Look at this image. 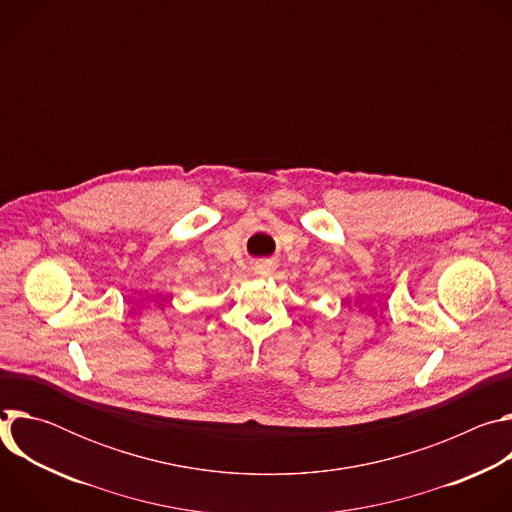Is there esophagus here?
<instances>
[{"instance_id":"1","label":"esophagus","mask_w":512,"mask_h":512,"mask_svg":"<svg viewBox=\"0 0 512 512\" xmlns=\"http://www.w3.org/2000/svg\"><path fill=\"white\" fill-rule=\"evenodd\" d=\"M253 269H255V273H257V275L267 277V275H271V273L275 271V263H273V261H269V259H263V261H257Z\"/></svg>"}]
</instances>
